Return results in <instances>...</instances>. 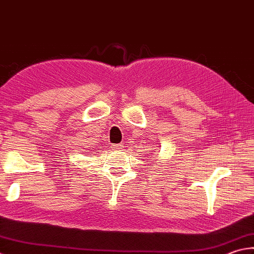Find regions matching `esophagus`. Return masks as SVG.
Listing matches in <instances>:
<instances>
[{
	"mask_svg": "<svg viewBox=\"0 0 254 254\" xmlns=\"http://www.w3.org/2000/svg\"><path fill=\"white\" fill-rule=\"evenodd\" d=\"M113 148H114V149H117V150H122V149H124V145H123V143H119V145H114Z\"/></svg>",
	"mask_w": 254,
	"mask_h": 254,
	"instance_id": "esophagus-1",
	"label": "esophagus"
}]
</instances>
